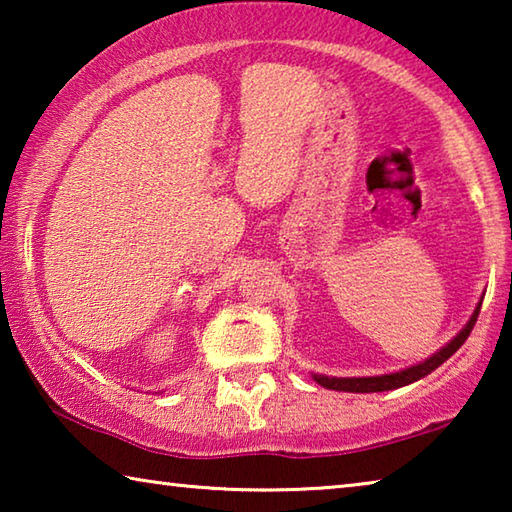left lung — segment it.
Instances as JSON below:
<instances>
[{
	"label": "left lung",
	"mask_w": 512,
	"mask_h": 512,
	"mask_svg": "<svg viewBox=\"0 0 512 512\" xmlns=\"http://www.w3.org/2000/svg\"><path fill=\"white\" fill-rule=\"evenodd\" d=\"M481 311V302L476 305L472 318L467 320V325L458 332L452 341H449L445 348H440L436 354H431L429 359H424L418 366L404 368L400 372H391V375H377V377H327V375H314L323 388H329V391H345V393H381V391H393V388H402L406 384H413L422 377H427L429 372L436 370L440 363H445L452 354L461 348V345L467 341L472 327L479 318Z\"/></svg>",
	"instance_id": "left-lung-1"
}]
</instances>
